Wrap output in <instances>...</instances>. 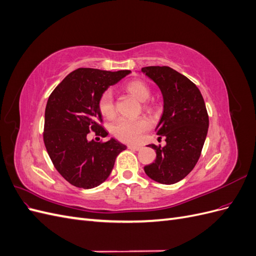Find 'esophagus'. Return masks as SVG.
<instances>
[{
	"label": "esophagus",
	"mask_w": 256,
	"mask_h": 256,
	"mask_svg": "<svg viewBox=\"0 0 256 256\" xmlns=\"http://www.w3.org/2000/svg\"><path fill=\"white\" fill-rule=\"evenodd\" d=\"M128 148L131 150H141V146H138V145H128Z\"/></svg>",
	"instance_id": "34e87169"
}]
</instances>
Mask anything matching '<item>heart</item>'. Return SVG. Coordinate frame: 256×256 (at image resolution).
<instances>
[{
  "mask_svg": "<svg viewBox=\"0 0 256 256\" xmlns=\"http://www.w3.org/2000/svg\"><path fill=\"white\" fill-rule=\"evenodd\" d=\"M125 90L140 102L150 97V88L145 82L141 80L130 81L125 85ZM98 108L102 115L106 118H113L115 116V104L111 90H106L100 96L98 102ZM148 128V120L144 118L136 120H127L120 118L116 122L112 127V134L118 140L126 143H134L138 142L141 134Z\"/></svg>",
  "mask_w": 256,
  "mask_h": 256,
  "instance_id": "b5f03b06",
  "label": "heart"
}]
</instances>
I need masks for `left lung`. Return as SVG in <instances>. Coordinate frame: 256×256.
<instances>
[{
	"mask_svg": "<svg viewBox=\"0 0 256 256\" xmlns=\"http://www.w3.org/2000/svg\"><path fill=\"white\" fill-rule=\"evenodd\" d=\"M158 85L164 97V113L154 129L164 147L150 144L156 160L144 166L152 180L172 184L187 176L200 156L209 120L204 99L196 85L168 66H148L142 70Z\"/></svg>",
	"mask_w": 256,
	"mask_h": 256,
	"instance_id": "left-lung-1",
	"label": "left lung"
}]
</instances>
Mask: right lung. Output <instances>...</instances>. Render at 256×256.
<instances>
[{"label": "right lung", "mask_w": 256, "mask_h": 256, "mask_svg": "<svg viewBox=\"0 0 256 256\" xmlns=\"http://www.w3.org/2000/svg\"><path fill=\"white\" fill-rule=\"evenodd\" d=\"M130 70L106 72L79 68L69 74L49 96L44 111V142L58 172L78 188L92 189L112 172L126 145L111 138L104 143L88 140L90 131L106 136L98 102L102 92Z\"/></svg>", "instance_id": "1"}]
</instances>
